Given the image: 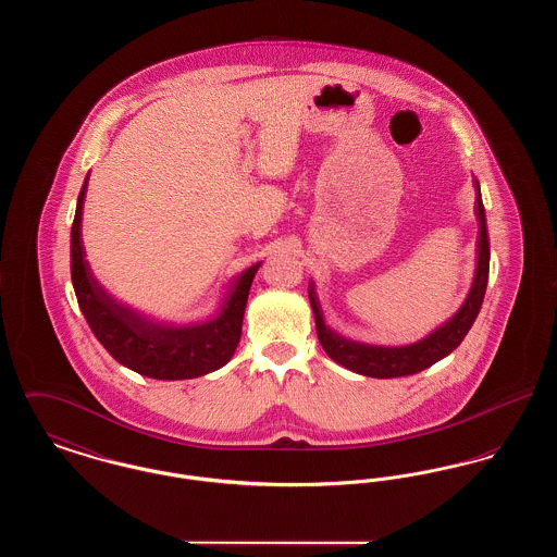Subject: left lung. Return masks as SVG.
I'll return each mask as SVG.
<instances>
[{
	"mask_svg": "<svg viewBox=\"0 0 557 557\" xmlns=\"http://www.w3.org/2000/svg\"><path fill=\"white\" fill-rule=\"evenodd\" d=\"M476 214L478 225H480V236H478V267L476 277L472 284V290L468 294L463 307L457 311L455 318L449 319L443 327L432 332L428 338L409 346H386L359 345L352 341H345L338 334H334L321 315L319 309L318 296L313 292V286L309 290L311 307L315 313V327H318V338L323 350L327 352L330 359L341 363L346 370L370 375V377H400V375H411L418 371L430 368L432 363L441 361L447 357L470 332L472 323L476 321L484 292L488 284V263H491V250H488V234H486V216H484V205L480 196V186L476 182Z\"/></svg>",
	"mask_w": 557,
	"mask_h": 557,
	"instance_id": "obj_1",
	"label": "left lung"
}]
</instances>
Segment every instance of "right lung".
I'll return each mask as SVG.
<instances>
[{"label": "right lung", "mask_w": 557, "mask_h": 557, "mask_svg": "<svg viewBox=\"0 0 557 557\" xmlns=\"http://www.w3.org/2000/svg\"><path fill=\"white\" fill-rule=\"evenodd\" d=\"M85 189L87 177L81 187L71 230V277L94 336L119 363L157 380H187L223 368L238 346L248 290L259 263L246 269L234 282L219 318L194 327L154 325L116 305L91 277L81 244Z\"/></svg>", "instance_id": "add662e5"}]
</instances>
